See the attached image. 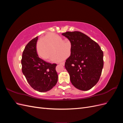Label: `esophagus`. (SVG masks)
Returning <instances> with one entry per match:
<instances>
[{
    "label": "esophagus",
    "instance_id": "obj_1",
    "mask_svg": "<svg viewBox=\"0 0 123 123\" xmlns=\"http://www.w3.org/2000/svg\"><path fill=\"white\" fill-rule=\"evenodd\" d=\"M59 64H60L61 65H62V66H64L65 65V62H62L61 63H59Z\"/></svg>",
    "mask_w": 123,
    "mask_h": 123
}]
</instances>
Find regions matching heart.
I'll return each mask as SVG.
<instances>
[{
  "mask_svg": "<svg viewBox=\"0 0 123 123\" xmlns=\"http://www.w3.org/2000/svg\"><path fill=\"white\" fill-rule=\"evenodd\" d=\"M61 36L50 33L48 34L43 42H39L37 46V53L39 57L45 61H49L56 54V51L58 54L52 59L56 62H61L68 56L71 47L69 44L64 43Z\"/></svg>",
  "mask_w": 123,
  "mask_h": 123,
  "instance_id": "b5f03b06",
  "label": "heart"
}]
</instances>
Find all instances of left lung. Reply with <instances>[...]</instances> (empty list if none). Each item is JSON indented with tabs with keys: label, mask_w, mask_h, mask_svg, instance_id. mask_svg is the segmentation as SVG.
<instances>
[{
	"label": "left lung",
	"mask_w": 123,
	"mask_h": 123,
	"mask_svg": "<svg viewBox=\"0 0 123 123\" xmlns=\"http://www.w3.org/2000/svg\"><path fill=\"white\" fill-rule=\"evenodd\" d=\"M71 43V54L65 68L72 84L83 91L90 90L97 84L104 66L103 52L98 44L80 32L62 33Z\"/></svg>",
	"instance_id": "obj_1"
}]
</instances>
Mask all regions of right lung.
<instances>
[{"label":"right lung","mask_w":123,"mask_h":123,"mask_svg":"<svg viewBox=\"0 0 123 123\" xmlns=\"http://www.w3.org/2000/svg\"><path fill=\"white\" fill-rule=\"evenodd\" d=\"M38 36L32 39L25 46L21 59L22 71L28 83L34 90L40 92L49 91L58 80L55 68L40 58L37 53Z\"/></svg>","instance_id":"obj_1"}]
</instances>
